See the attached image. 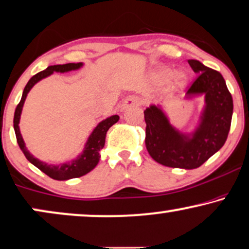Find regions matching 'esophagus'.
I'll return each instance as SVG.
<instances>
[{"instance_id":"obj_1","label":"esophagus","mask_w":249,"mask_h":249,"mask_svg":"<svg viewBox=\"0 0 249 249\" xmlns=\"http://www.w3.org/2000/svg\"><path fill=\"white\" fill-rule=\"evenodd\" d=\"M141 105V101L139 97L137 96H128L126 100H125L124 103L122 105V110H126L128 108H132V107H138Z\"/></svg>"}]
</instances>
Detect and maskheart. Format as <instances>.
<instances>
[{
    "instance_id": "heart-1",
    "label": "heart",
    "mask_w": 249,
    "mask_h": 249,
    "mask_svg": "<svg viewBox=\"0 0 249 249\" xmlns=\"http://www.w3.org/2000/svg\"><path fill=\"white\" fill-rule=\"evenodd\" d=\"M171 75H172V71L169 70V69H164V70L157 72L155 74V79L159 81V83H165V81H168L170 78H171ZM186 83H187L186 74L181 73L180 72V73H178L175 77L174 83H172V87H174L175 89H181V88H184Z\"/></svg>"
}]
</instances>
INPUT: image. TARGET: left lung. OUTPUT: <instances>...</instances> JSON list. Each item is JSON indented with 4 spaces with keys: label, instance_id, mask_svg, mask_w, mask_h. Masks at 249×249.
Wrapping results in <instances>:
<instances>
[{
    "label": "left lung",
    "instance_id": "left-lung-1",
    "mask_svg": "<svg viewBox=\"0 0 249 249\" xmlns=\"http://www.w3.org/2000/svg\"><path fill=\"white\" fill-rule=\"evenodd\" d=\"M197 74L188 88L186 99L204 96L200 123L191 134L181 133L170 124L160 107L143 111L146 122V148L154 161L169 168L196 169L218 152L228 139L233 114V100L218 71L196 59H188Z\"/></svg>",
    "mask_w": 249,
    "mask_h": 249
}]
</instances>
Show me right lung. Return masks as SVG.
Masks as SVG:
<instances>
[{"label":"right lung","instance_id":"1","mask_svg":"<svg viewBox=\"0 0 249 249\" xmlns=\"http://www.w3.org/2000/svg\"><path fill=\"white\" fill-rule=\"evenodd\" d=\"M81 67H83V63H68V64L63 65H50V67L46 69V70L41 71L36 75H33V77L28 80L26 86H25L20 102L18 103L17 108L15 110L14 128L16 138H17V142L19 144L21 152L24 153L25 157H26L33 165H36L37 169H40L41 171L43 172V174L49 176L50 178L55 179V180H68V179L72 178H79L81 176L92 171V170L97 165V163L100 161V157H101V155H100V150L105 147L107 132H108L109 128L111 127L115 123H117L119 119V116L114 115L111 116V117L106 118L105 121L100 122L99 124H97V126L94 128L92 133H90L89 137H88V140L86 144H85L83 153H81L75 160H72L71 162L63 163V164L58 165L48 164V163H45L40 161V160L36 159L32 154L28 152L26 146H25V142L19 130V119L21 115V110H23L24 102L25 100H26L28 92H30L31 88H32L37 81L42 80L43 78L48 77V75L53 74L54 72L64 73V72L78 70V69H80Z\"/></svg>","mask_w":249,"mask_h":249}]
</instances>
